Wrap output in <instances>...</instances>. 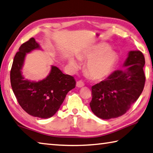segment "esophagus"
Segmentation results:
<instances>
[{"mask_svg":"<svg viewBox=\"0 0 153 153\" xmlns=\"http://www.w3.org/2000/svg\"><path fill=\"white\" fill-rule=\"evenodd\" d=\"M84 86H85V84H84V82L82 81V80H79V81L76 82V86H77V87L81 88Z\"/></svg>","mask_w":153,"mask_h":153,"instance_id":"1","label":"esophagus"}]
</instances>
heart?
<instances>
[{"instance_id":"1","label":"heart","mask_w":153,"mask_h":153,"mask_svg":"<svg viewBox=\"0 0 153 153\" xmlns=\"http://www.w3.org/2000/svg\"><path fill=\"white\" fill-rule=\"evenodd\" d=\"M79 60H90L86 66V71L94 79H103L107 77L117 64L118 57L116 53L109 49L107 46L94 48L84 54H79ZM69 65L76 69L79 64L74 59L69 60Z\"/></svg>"}]
</instances>
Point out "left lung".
Returning <instances> with one entry per match:
<instances>
[{
	"label": "left lung",
	"instance_id": "obj_1",
	"mask_svg": "<svg viewBox=\"0 0 153 153\" xmlns=\"http://www.w3.org/2000/svg\"><path fill=\"white\" fill-rule=\"evenodd\" d=\"M145 56L139 51L128 53L124 70L114 71L107 79L92 86L91 111L102 119L125 114L143 91L145 75Z\"/></svg>",
	"mask_w": 153,
	"mask_h": 153
}]
</instances>
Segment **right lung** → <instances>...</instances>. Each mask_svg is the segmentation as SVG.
Returning a JSON list of instances; mask_svg holds the SVG:
<instances>
[{
  "label": "right lung",
  "mask_w": 153,
  "mask_h": 153,
  "mask_svg": "<svg viewBox=\"0 0 153 153\" xmlns=\"http://www.w3.org/2000/svg\"><path fill=\"white\" fill-rule=\"evenodd\" d=\"M40 48L34 38L20 47L14 56L10 70V83L17 101L25 112L34 117L47 119L53 117L64 101L66 95L75 87L74 77L65 74L52 66L48 75L38 82L25 79L22 68L26 54Z\"/></svg>",
  "instance_id": "1"
}]
</instances>
